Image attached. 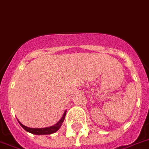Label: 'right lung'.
<instances>
[{
  "label": "right lung",
  "instance_id": "1",
  "mask_svg": "<svg viewBox=\"0 0 149 149\" xmlns=\"http://www.w3.org/2000/svg\"><path fill=\"white\" fill-rule=\"evenodd\" d=\"M66 112H67V111L64 112V115H63V117L61 118L60 121L57 123L56 125H53V126L52 127H45V128H30V127H28L23 125L22 124L19 122V123L24 130H26V131L29 132V133H31V134H36V135H46V134H53V133H55V132L58 131V130H59V128H60L61 126L62 123L64 121V118H65Z\"/></svg>",
  "mask_w": 149,
  "mask_h": 149
}]
</instances>
